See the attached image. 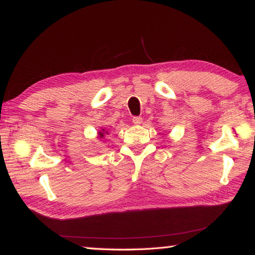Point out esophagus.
<instances>
[{
  "label": "esophagus",
  "mask_w": 255,
  "mask_h": 255,
  "mask_svg": "<svg viewBox=\"0 0 255 255\" xmlns=\"http://www.w3.org/2000/svg\"><path fill=\"white\" fill-rule=\"evenodd\" d=\"M141 122H143V118L141 117H133L132 118V123L135 125H140Z\"/></svg>",
  "instance_id": "obj_1"
}]
</instances>
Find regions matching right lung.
Returning <instances> with one entry per match:
<instances>
[{"label":"right lung","instance_id":"add662e5","mask_svg":"<svg viewBox=\"0 0 255 255\" xmlns=\"http://www.w3.org/2000/svg\"><path fill=\"white\" fill-rule=\"evenodd\" d=\"M107 133H108V132H107ZM99 136H100V137H103V136H105V129H102L101 131H99Z\"/></svg>","mask_w":255,"mask_h":255}]
</instances>
